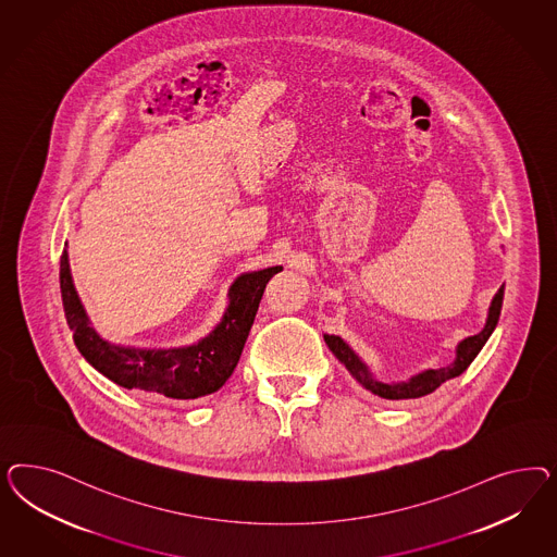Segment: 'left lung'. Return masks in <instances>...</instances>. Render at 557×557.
Returning <instances> with one entry per match:
<instances>
[{"label": "left lung", "mask_w": 557, "mask_h": 557, "mask_svg": "<svg viewBox=\"0 0 557 557\" xmlns=\"http://www.w3.org/2000/svg\"><path fill=\"white\" fill-rule=\"evenodd\" d=\"M503 298H505V286H500V289H498L496 296H494V300L490 304L486 326H484L478 335L463 338V341L457 345L456 361H454L451 366L438 368V370L422 371V373L410 377L408 382H403V384H384V382L373 380L370 371L366 368V363L349 349V345H347L343 338L335 337V335H324V341H326L329 349L335 354L338 361L349 370V373L354 375L355 380H357L363 388L370 389L371 394H375V396H380V398H386V400L421 398V396H426V394L435 392L443 382H447V380H451V377H457L459 373H463V371L470 368V363L475 359V355L480 354V349L484 347V343H486L490 335H492L494 326L498 324L500 308H503Z\"/></svg>", "instance_id": "obj_1"}]
</instances>
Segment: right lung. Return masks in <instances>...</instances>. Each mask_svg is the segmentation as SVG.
Segmentation results:
<instances>
[{
    "mask_svg": "<svg viewBox=\"0 0 557 557\" xmlns=\"http://www.w3.org/2000/svg\"><path fill=\"white\" fill-rule=\"evenodd\" d=\"M280 265L243 273L231 286V304L219 326L196 345L180 349H135L110 345L89 326L69 271L67 251L61 255V296L73 341L85 359L122 388L140 389L175 400L202 398L222 388L235 371L253 326L263 289Z\"/></svg>",
    "mask_w": 557,
    "mask_h": 557,
    "instance_id": "add662e5",
    "label": "right lung"
}]
</instances>
